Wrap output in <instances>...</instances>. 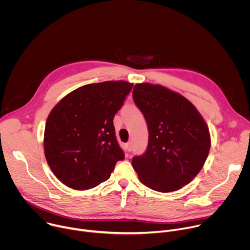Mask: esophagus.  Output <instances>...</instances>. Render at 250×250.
Returning <instances> with one entry per match:
<instances>
[{
  "instance_id": "esophagus-1",
  "label": "esophagus",
  "mask_w": 250,
  "mask_h": 250,
  "mask_svg": "<svg viewBox=\"0 0 250 250\" xmlns=\"http://www.w3.org/2000/svg\"><path fill=\"white\" fill-rule=\"evenodd\" d=\"M126 148H127L128 151L131 150V148H132V142H131V141H128V142H127V144H126Z\"/></svg>"
}]
</instances>
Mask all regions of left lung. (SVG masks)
<instances>
[{
  "label": "left lung",
  "instance_id": "1",
  "mask_svg": "<svg viewBox=\"0 0 250 250\" xmlns=\"http://www.w3.org/2000/svg\"><path fill=\"white\" fill-rule=\"evenodd\" d=\"M132 98L148 128L146 151L132 167L146 187L162 193L190 183L208 155V127L195 105L163 86L136 84Z\"/></svg>",
  "mask_w": 250,
  "mask_h": 250
}]
</instances>
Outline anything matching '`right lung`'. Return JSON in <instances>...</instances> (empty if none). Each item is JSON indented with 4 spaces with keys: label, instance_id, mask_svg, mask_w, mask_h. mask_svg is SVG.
Instances as JSON below:
<instances>
[{
    "label": "right lung",
    "instance_id": "obj_1",
    "mask_svg": "<svg viewBox=\"0 0 250 250\" xmlns=\"http://www.w3.org/2000/svg\"><path fill=\"white\" fill-rule=\"evenodd\" d=\"M133 84H88L65 96L50 112L44 129L46 161L64 185L88 190L108 180L125 153L114 118Z\"/></svg>",
    "mask_w": 250,
    "mask_h": 250
}]
</instances>
